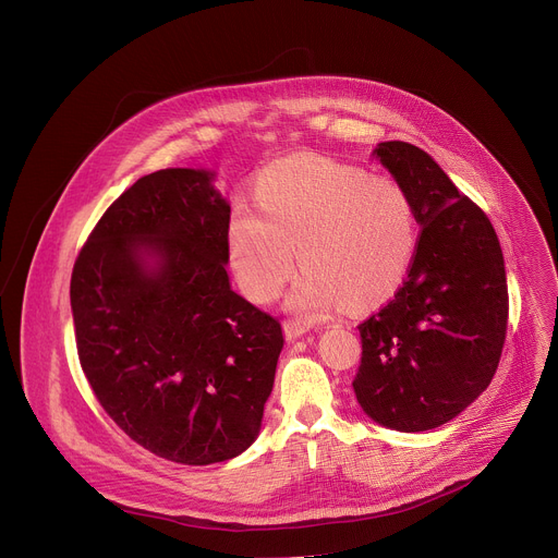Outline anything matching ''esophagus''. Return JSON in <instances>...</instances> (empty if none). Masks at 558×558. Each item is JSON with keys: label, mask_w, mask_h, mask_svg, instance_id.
Wrapping results in <instances>:
<instances>
[{"label": "esophagus", "mask_w": 558, "mask_h": 558, "mask_svg": "<svg viewBox=\"0 0 558 558\" xmlns=\"http://www.w3.org/2000/svg\"><path fill=\"white\" fill-rule=\"evenodd\" d=\"M305 332H310V326L301 324V320H287V324H284V337L287 339H299Z\"/></svg>", "instance_id": "1"}]
</instances>
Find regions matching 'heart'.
<instances>
[{"label": "heart", "mask_w": 558, "mask_h": 558, "mask_svg": "<svg viewBox=\"0 0 558 558\" xmlns=\"http://www.w3.org/2000/svg\"><path fill=\"white\" fill-rule=\"evenodd\" d=\"M257 210L238 203L228 221L234 276L255 303L278 296L296 269L287 299L305 318L368 307L391 296L412 267L418 244L416 205L391 175L307 154L262 169Z\"/></svg>", "instance_id": "1"}]
</instances>
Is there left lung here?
Here are the masks:
<instances>
[{
    "mask_svg": "<svg viewBox=\"0 0 558 558\" xmlns=\"http://www.w3.org/2000/svg\"><path fill=\"white\" fill-rule=\"evenodd\" d=\"M412 194L418 244L407 280L360 326L353 389L364 414L398 432H427L459 416L490 385L502 355L509 294L488 217L418 146L373 149Z\"/></svg>",
    "mask_w": 558,
    "mask_h": 558,
    "instance_id": "1",
    "label": "left lung"
}]
</instances>
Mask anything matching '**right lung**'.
<instances>
[{"label": "right lung", "mask_w": 558, "mask_h": 558, "mask_svg": "<svg viewBox=\"0 0 558 558\" xmlns=\"http://www.w3.org/2000/svg\"><path fill=\"white\" fill-rule=\"evenodd\" d=\"M228 221L215 171L160 169L110 205L72 271L87 383L135 444L175 463L255 441L284 343L230 287Z\"/></svg>", "instance_id": "add662e5"}]
</instances>
